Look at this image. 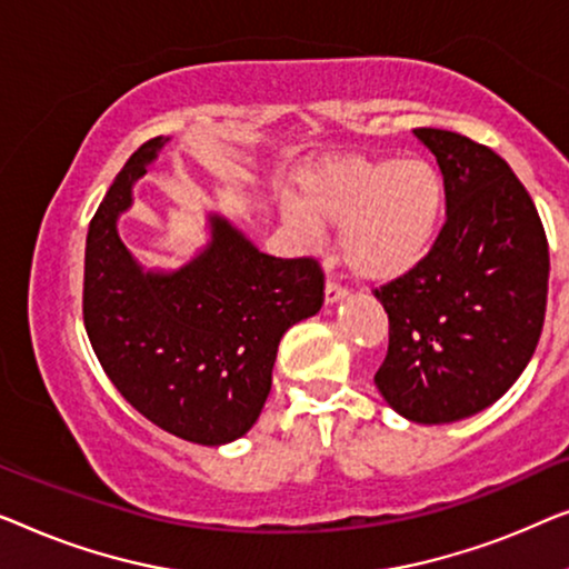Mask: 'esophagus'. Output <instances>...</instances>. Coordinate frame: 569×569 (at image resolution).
Segmentation results:
<instances>
[{
    "mask_svg": "<svg viewBox=\"0 0 569 569\" xmlns=\"http://www.w3.org/2000/svg\"><path fill=\"white\" fill-rule=\"evenodd\" d=\"M348 296V288H342V286H338L335 281H327V286H325V303H338V301H342Z\"/></svg>",
    "mask_w": 569,
    "mask_h": 569,
    "instance_id": "34e87169",
    "label": "esophagus"
}]
</instances>
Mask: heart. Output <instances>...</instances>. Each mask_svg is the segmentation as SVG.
Listing matches in <instances>:
<instances>
[{"label":"heart","mask_w":569,"mask_h":569,"mask_svg":"<svg viewBox=\"0 0 569 569\" xmlns=\"http://www.w3.org/2000/svg\"><path fill=\"white\" fill-rule=\"evenodd\" d=\"M286 223L315 239L319 223H340V254L358 278L391 283L433 252L446 216V182L428 159H327L301 180Z\"/></svg>","instance_id":"1"}]
</instances>
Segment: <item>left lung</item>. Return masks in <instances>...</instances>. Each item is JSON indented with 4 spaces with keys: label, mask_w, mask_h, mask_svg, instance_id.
I'll return each mask as SVG.
<instances>
[{
    "label": "left lung",
    "mask_w": 569,
    "mask_h": 569,
    "mask_svg": "<svg viewBox=\"0 0 569 569\" xmlns=\"http://www.w3.org/2000/svg\"><path fill=\"white\" fill-rule=\"evenodd\" d=\"M446 182V223L410 276L381 286L389 350L373 381L391 410L443 426L506 395L543 327L549 244L508 162L467 136L415 128Z\"/></svg>",
    "instance_id": "obj_1"
}]
</instances>
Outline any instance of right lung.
I'll return each instance as SVG.
<instances>
[{
  "label": "right lung",
  "mask_w": 569,
  "mask_h": 569,
  "mask_svg": "<svg viewBox=\"0 0 569 569\" xmlns=\"http://www.w3.org/2000/svg\"><path fill=\"white\" fill-rule=\"evenodd\" d=\"M170 139L136 149L92 216L84 247V327L102 371L143 418L182 441L223 446L258 422L288 327L325 301L317 260L260 252L208 213L211 239L178 270H147L118 219Z\"/></svg>",
  "instance_id": "1"
}]
</instances>
